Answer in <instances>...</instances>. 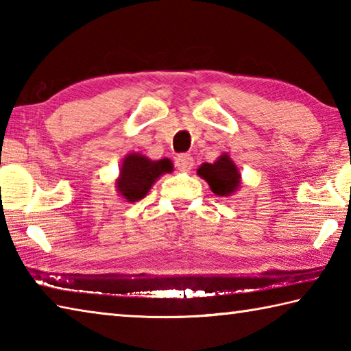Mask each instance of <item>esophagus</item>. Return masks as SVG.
<instances>
[{"label": "esophagus", "mask_w": 351, "mask_h": 351, "mask_svg": "<svg viewBox=\"0 0 351 351\" xmlns=\"http://www.w3.org/2000/svg\"><path fill=\"white\" fill-rule=\"evenodd\" d=\"M175 166L178 170H182V171H187L191 167H193V158L189 154H181L175 158Z\"/></svg>", "instance_id": "esophagus-1"}]
</instances>
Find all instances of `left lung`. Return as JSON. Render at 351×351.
Returning a JSON list of instances; mask_svg holds the SVG:
<instances>
[{"label":"left lung","mask_w":351,"mask_h":351,"mask_svg":"<svg viewBox=\"0 0 351 351\" xmlns=\"http://www.w3.org/2000/svg\"><path fill=\"white\" fill-rule=\"evenodd\" d=\"M197 175L208 182L211 191L217 196H231L240 187V173L228 154H223L210 164L204 162Z\"/></svg>","instance_id":"8db88e82"}]
</instances>
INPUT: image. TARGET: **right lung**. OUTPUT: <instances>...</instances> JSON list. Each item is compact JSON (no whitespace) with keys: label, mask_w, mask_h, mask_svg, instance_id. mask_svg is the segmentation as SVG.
<instances>
[{"label":"right lung","mask_w":351,"mask_h":351,"mask_svg":"<svg viewBox=\"0 0 351 351\" xmlns=\"http://www.w3.org/2000/svg\"><path fill=\"white\" fill-rule=\"evenodd\" d=\"M171 170H173V164L167 158L152 161L141 154H129L123 160L120 176L115 181L117 191L128 202H136L149 193L158 178L164 173H170Z\"/></svg>","instance_id":"add662e5"}]
</instances>
